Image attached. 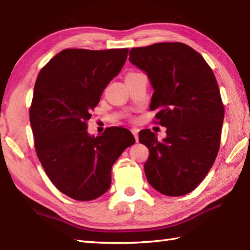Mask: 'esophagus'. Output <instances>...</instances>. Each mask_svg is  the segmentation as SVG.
Returning a JSON list of instances; mask_svg holds the SVG:
<instances>
[{"instance_id":"esophagus-1","label":"esophagus","mask_w":250,"mask_h":250,"mask_svg":"<svg viewBox=\"0 0 250 250\" xmlns=\"http://www.w3.org/2000/svg\"><path fill=\"white\" fill-rule=\"evenodd\" d=\"M131 131H132V133H133V135H134V137H135V141H136V142L139 141V129L133 128Z\"/></svg>"}]
</instances>
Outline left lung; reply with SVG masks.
I'll return each mask as SVG.
<instances>
[{
    "label": "left lung",
    "mask_w": 250,
    "mask_h": 250,
    "mask_svg": "<svg viewBox=\"0 0 250 250\" xmlns=\"http://www.w3.org/2000/svg\"><path fill=\"white\" fill-rule=\"evenodd\" d=\"M129 56L149 78L150 110L167 128L161 142L148 129L139 134L149 149L148 183L162 194H187L204 179L219 150L225 108L216 77L204 58L183 43L132 48Z\"/></svg>",
    "instance_id": "1"
}]
</instances>
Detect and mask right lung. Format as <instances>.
Returning <instances> with one entry per match:
<instances>
[{"label": "right lung", "instance_id": "obj_1", "mask_svg": "<svg viewBox=\"0 0 250 250\" xmlns=\"http://www.w3.org/2000/svg\"><path fill=\"white\" fill-rule=\"evenodd\" d=\"M128 51L64 49L36 78L30 124L37 157L57 189L74 200L104 194L110 187L111 167L135 142L120 126L98 136L87 131L90 113L121 71Z\"/></svg>", "mask_w": 250, "mask_h": 250}]
</instances>
